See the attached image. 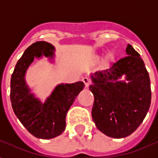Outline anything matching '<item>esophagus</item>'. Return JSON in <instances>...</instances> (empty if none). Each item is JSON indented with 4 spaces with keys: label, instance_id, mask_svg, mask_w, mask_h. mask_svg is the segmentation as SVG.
<instances>
[{
    "label": "esophagus",
    "instance_id": "34e87169",
    "mask_svg": "<svg viewBox=\"0 0 158 158\" xmlns=\"http://www.w3.org/2000/svg\"><path fill=\"white\" fill-rule=\"evenodd\" d=\"M83 82L85 83V87H89V85L91 84V82H90V79L88 78V77H84L82 79Z\"/></svg>",
    "mask_w": 158,
    "mask_h": 158
}]
</instances>
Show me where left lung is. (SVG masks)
<instances>
[{"label": "left lung", "mask_w": 158, "mask_h": 158, "mask_svg": "<svg viewBox=\"0 0 158 158\" xmlns=\"http://www.w3.org/2000/svg\"><path fill=\"white\" fill-rule=\"evenodd\" d=\"M127 56L109 69L92 75V118L97 129L112 138H124L135 131L146 116L152 91L149 73L139 54L128 45ZM125 75L128 83L119 81Z\"/></svg>", "instance_id": "left-lung-1"}]
</instances>
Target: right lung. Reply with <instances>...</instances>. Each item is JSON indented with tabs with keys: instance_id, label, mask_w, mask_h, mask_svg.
I'll list each match as a JSON object with an SVG mask.
<instances>
[{
	"instance_id": "1",
	"label": "right lung",
	"mask_w": 158,
	"mask_h": 158,
	"mask_svg": "<svg viewBox=\"0 0 158 158\" xmlns=\"http://www.w3.org/2000/svg\"><path fill=\"white\" fill-rule=\"evenodd\" d=\"M53 51L54 47L47 42L32 44L18 61L11 78L10 98L13 112L27 130L40 139H52L65 130L66 114L85 87L82 81L59 85L44 103L29 93L24 80L28 67L35 57L52 56Z\"/></svg>"
}]
</instances>
